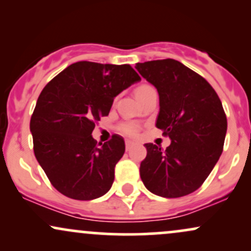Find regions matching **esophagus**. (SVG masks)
I'll use <instances>...</instances> for the list:
<instances>
[{"instance_id": "34e87169", "label": "esophagus", "mask_w": 251, "mask_h": 251, "mask_svg": "<svg viewBox=\"0 0 251 251\" xmlns=\"http://www.w3.org/2000/svg\"><path fill=\"white\" fill-rule=\"evenodd\" d=\"M125 144H126V150H127V151L132 148V146H133V142H131V140H126Z\"/></svg>"}]
</instances>
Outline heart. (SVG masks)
I'll use <instances>...</instances> for the list:
<instances>
[{
	"instance_id": "b5f03b06",
	"label": "heart",
	"mask_w": 251,
	"mask_h": 251,
	"mask_svg": "<svg viewBox=\"0 0 251 251\" xmlns=\"http://www.w3.org/2000/svg\"><path fill=\"white\" fill-rule=\"evenodd\" d=\"M149 88H152V86H150V85L139 86V87L137 88V91H135V94L140 93V92L145 91V89H149ZM118 129H119L123 134L127 135V137H135V135L139 133L140 125L135 122H125V123L120 124Z\"/></svg>"
}]
</instances>
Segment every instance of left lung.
<instances>
[{
    "mask_svg": "<svg viewBox=\"0 0 251 251\" xmlns=\"http://www.w3.org/2000/svg\"><path fill=\"white\" fill-rule=\"evenodd\" d=\"M140 75L157 88L155 126L171 144L163 150L145 144L140 178L152 194L183 197L201 188L223 151L226 116L212 86L174 59L137 63Z\"/></svg>",
    "mask_w": 251,
    "mask_h": 251,
    "instance_id": "obj_1",
    "label": "left lung"
}]
</instances>
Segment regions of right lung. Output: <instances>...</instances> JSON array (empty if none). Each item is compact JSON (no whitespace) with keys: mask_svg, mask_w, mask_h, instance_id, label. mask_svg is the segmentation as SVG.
Listing matches in <instances>:
<instances>
[{"mask_svg":"<svg viewBox=\"0 0 251 251\" xmlns=\"http://www.w3.org/2000/svg\"><path fill=\"white\" fill-rule=\"evenodd\" d=\"M140 76L129 65L72 63L42 89L30 118L34 153L51 185L67 197L91 201L111 189L125 152L123 137H92L114 98Z\"/></svg>","mask_w":251,"mask_h":251,"instance_id":"add662e5","label":"right lung"}]
</instances>
